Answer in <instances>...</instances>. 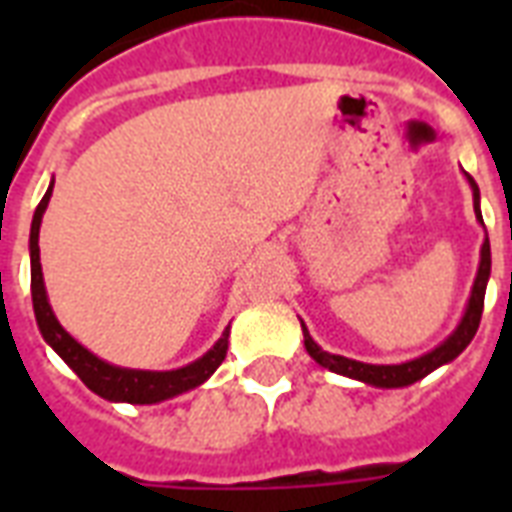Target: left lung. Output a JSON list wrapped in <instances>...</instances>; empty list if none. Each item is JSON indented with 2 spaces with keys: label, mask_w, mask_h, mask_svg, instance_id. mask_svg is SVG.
<instances>
[{
  "label": "left lung",
  "mask_w": 512,
  "mask_h": 512,
  "mask_svg": "<svg viewBox=\"0 0 512 512\" xmlns=\"http://www.w3.org/2000/svg\"><path fill=\"white\" fill-rule=\"evenodd\" d=\"M470 188H473V209H476V220L484 225V217H481V193H478L476 180L465 172ZM489 273H492V247H489V236L481 244V263H478L476 281H473V289H470V300L465 305V313H462L460 324L454 327V332L446 337L444 342H438L436 348L422 353V356L412 358V361H404V364H364V361H356V358L337 356V353H329L308 335V329L300 321L305 337V350L308 356L316 361L319 366L329 369V372L342 374V377H350V380L364 382V385H374V388H406L412 382L428 377L430 372H436L438 366L449 364L454 358L460 356L462 350L468 348L470 340L476 337L478 324H481V313H484V295L486 284H489Z\"/></svg>",
  "instance_id": "1"
}]
</instances>
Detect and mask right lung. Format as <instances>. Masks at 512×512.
<instances>
[{"label":"right lung","mask_w":512,"mask_h":512,"mask_svg":"<svg viewBox=\"0 0 512 512\" xmlns=\"http://www.w3.org/2000/svg\"><path fill=\"white\" fill-rule=\"evenodd\" d=\"M52 185H55V180H50V188H47L44 199L36 207L34 220H31V239H28V252H31V300H34V316L44 342L74 369L76 377L92 393H98L106 401H116V404L119 401H124V404H159V401L175 398L185 393V390L199 388L201 382H207L215 374L217 366L225 361L231 327H225L223 337L204 356L191 361V364L180 366V369H170V372L127 369V366L108 364V361L95 356L92 350L84 348L82 342H76L66 329L60 327V321L52 313L50 300H47L42 263H39V225H42L44 209L50 204Z\"/></svg>","instance_id":"1"}]
</instances>
